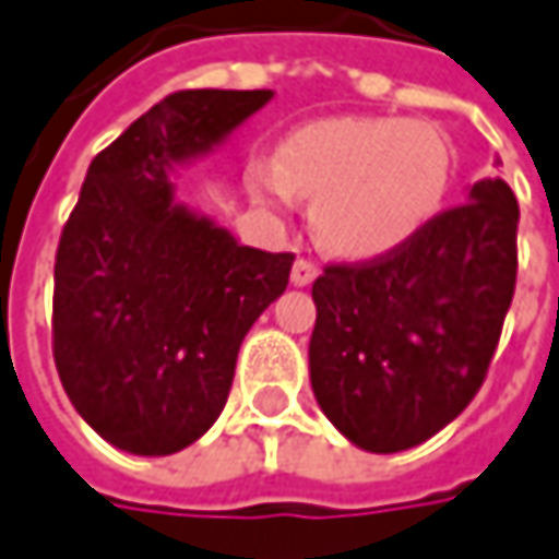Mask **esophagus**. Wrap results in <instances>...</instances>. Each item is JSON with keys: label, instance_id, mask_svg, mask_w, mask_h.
Listing matches in <instances>:
<instances>
[{"label": "esophagus", "instance_id": "obj_1", "mask_svg": "<svg viewBox=\"0 0 559 559\" xmlns=\"http://www.w3.org/2000/svg\"><path fill=\"white\" fill-rule=\"evenodd\" d=\"M316 278H319V269L312 262H306V259L294 262V269H290V284L294 287H309Z\"/></svg>", "mask_w": 559, "mask_h": 559}]
</instances>
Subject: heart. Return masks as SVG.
I'll use <instances>...</instances> for the list:
<instances>
[{"instance_id": "heart-1", "label": "heart", "mask_w": 559, "mask_h": 559, "mask_svg": "<svg viewBox=\"0 0 559 559\" xmlns=\"http://www.w3.org/2000/svg\"><path fill=\"white\" fill-rule=\"evenodd\" d=\"M450 146L425 121L331 118L281 143L275 165H255L259 206L290 212L312 200V237L344 262H372L413 243L444 206Z\"/></svg>"}]
</instances>
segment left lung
<instances>
[{
	"label": "left lung",
	"mask_w": 559,
	"mask_h": 559,
	"mask_svg": "<svg viewBox=\"0 0 559 559\" xmlns=\"http://www.w3.org/2000/svg\"><path fill=\"white\" fill-rule=\"evenodd\" d=\"M520 206L481 178L413 243L312 284V394L356 448L397 453L453 423L481 388L516 287Z\"/></svg>",
	"instance_id": "8db88e82"
}]
</instances>
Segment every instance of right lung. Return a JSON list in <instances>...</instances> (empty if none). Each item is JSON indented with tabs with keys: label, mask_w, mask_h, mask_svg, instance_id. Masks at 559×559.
Masks as SVG:
<instances>
[{
	"label": "right lung",
	"mask_w": 559,
	"mask_h": 559,
	"mask_svg": "<svg viewBox=\"0 0 559 559\" xmlns=\"http://www.w3.org/2000/svg\"><path fill=\"white\" fill-rule=\"evenodd\" d=\"M272 90H181L90 162L56 253L52 353L64 394L111 448L168 456L222 416L237 353L278 300L290 253L237 243L175 200Z\"/></svg>",
	"instance_id": "add662e5"
}]
</instances>
